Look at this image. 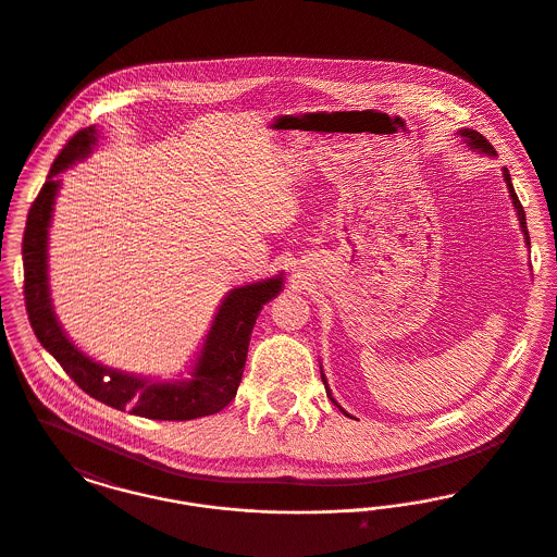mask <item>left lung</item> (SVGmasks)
<instances>
[{"mask_svg": "<svg viewBox=\"0 0 557 557\" xmlns=\"http://www.w3.org/2000/svg\"><path fill=\"white\" fill-rule=\"evenodd\" d=\"M459 135L466 139V144L472 148V150H478V152H482V154H488V157H497L495 154V148L488 144V139L484 137V135H480V133L474 132V129H461ZM504 180L505 184H507V189H509V196H511V202H513V209L518 212V221H520V227H522V234H524V242H527V246L530 248V236H529V227H527V214H524V209H522V205H520V200H518V196H516V189H513V184H511V177H509V171L504 166ZM321 380H323V384H325V393H327V397L332 398V403L334 405H338L334 397H332V393H330V388H327V380H325V375H323V371H321ZM341 407V405H338ZM343 409V407H341ZM343 413H346L345 409H343ZM348 416V413H346Z\"/></svg>", "mask_w": 557, "mask_h": 557, "instance_id": "8db88e82", "label": "left lung"}]
</instances>
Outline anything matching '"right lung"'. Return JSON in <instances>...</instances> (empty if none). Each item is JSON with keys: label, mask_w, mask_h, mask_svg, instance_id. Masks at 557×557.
<instances>
[{"label": "right lung", "mask_w": 557, "mask_h": 557, "mask_svg": "<svg viewBox=\"0 0 557 557\" xmlns=\"http://www.w3.org/2000/svg\"><path fill=\"white\" fill-rule=\"evenodd\" d=\"M98 141L94 127L75 133L53 160L48 182L37 194L27 216L23 238L25 265V305L37 341L62 366L81 391L119 411L148 420L184 422L219 413L238 393L246 366L248 343L263 305L275 298L282 286V273L255 284L230 290L223 298L211 330L191 373L184 380H146L132 373L96 363L69 341L53 313L48 286V230L53 202L60 189L58 175L73 162L85 159Z\"/></svg>", "instance_id": "right-lung-1"}]
</instances>
